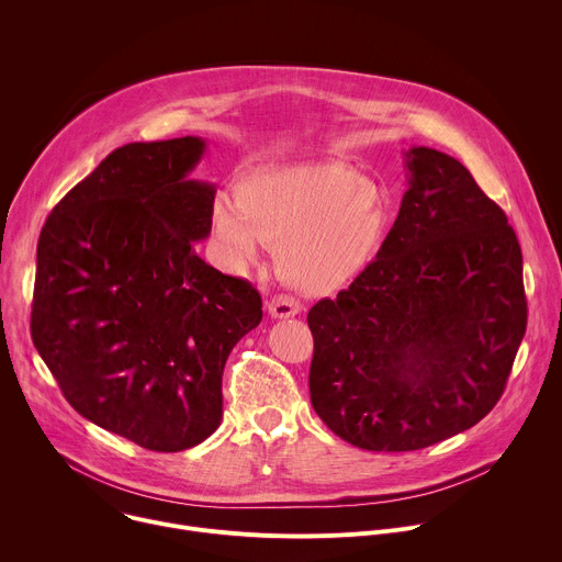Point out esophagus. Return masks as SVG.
<instances>
[{"mask_svg":"<svg viewBox=\"0 0 562 562\" xmlns=\"http://www.w3.org/2000/svg\"><path fill=\"white\" fill-rule=\"evenodd\" d=\"M267 308H269L271 317H293L302 311V304L291 295H273L267 302Z\"/></svg>","mask_w":562,"mask_h":562,"instance_id":"esophagus-1","label":"esophagus"}]
</instances>
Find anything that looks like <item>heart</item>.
<instances>
[{"label": "heart", "instance_id": "b5f03b06", "mask_svg": "<svg viewBox=\"0 0 562 562\" xmlns=\"http://www.w3.org/2000/svg\"><path fill=\"white\" fill-rule=\"evenodd\" d=\"M211 226L226 260L251 265L276 247V269L302 291H331L356 278L380 249L382 198L373 182L340 162L254 169L215 198Z\"/></svg>", "mask_w": 562, "mask_h": 562}]
</instances>
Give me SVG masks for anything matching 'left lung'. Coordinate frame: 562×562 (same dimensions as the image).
<instances>
[{"label": "left lung", "instance_id": "8db88e82", "mask_svg": "<svg viewBox=\"0 0 562 562\" xmlns=\"http://www.w3.org/2000/svg\"><path fill=\"white\" fill-rule=\"evenodd\" d=\"M409 189L375 260L306 315L311 405L349 445L416 451L483 420L527 329L505 211L447 153H405Z\"/></svg>", "mask_w": 562, "mask_h": 562}]
</instances>
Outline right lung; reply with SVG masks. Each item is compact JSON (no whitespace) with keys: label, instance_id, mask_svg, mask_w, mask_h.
<instances>
[{"label":"right lung","instance_id":"1","mask_svg":"<svg viewBox=\"0 0 562 562\" xmlns=\"http://www.w3.org/2000/svg\"><path fill=\"white\" fill-rule=\"evenodd\" d=\"M202 137L106 155L46 217L31 336L68 405L150 451H184L222 420L231 349L262 319L243 278L209 267L215 189L189 180Z\"/></svg>","mask_w":562,"mask_h":562}]
</instances>
